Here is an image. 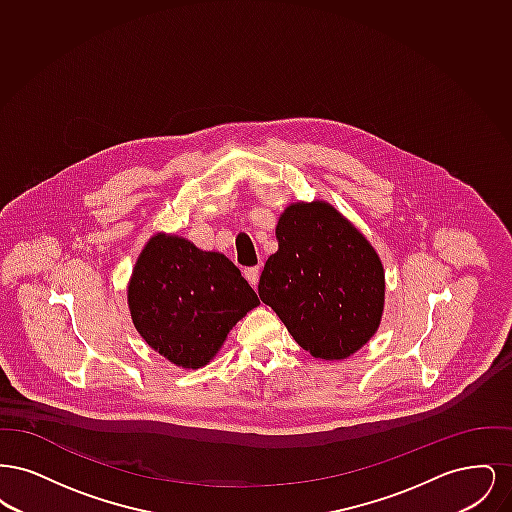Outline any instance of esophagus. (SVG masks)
<instances>
[{
  "label": "esophagus",
  "mask_w": 512,
  "mask_h": 512,
  "mask_svg": "<svg viewBox=\"0 0 512 512\" xmlns=\"http://www.w3.org/2000/svg\"><path fill=\"white\" fill-rule=\"evenodd\" d=\"M259 274H261V268L259 267H249L244 270V276L253 288H255L257 282H259Z\"/></svg>",
  "instance_id": "esophagus-1"
}]
</instances>
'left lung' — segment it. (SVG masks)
Masks as SVG:
<instances>
[{
    "label": "left lung",
    "mask_w": 512,
    "mask_h": 512,
    "mask_svg": "<svg viewBox=\"0 0 512 512\" xmlns=\"http://www.w3.org/2000/svg\"><path fill=\"white\" fill-rule=\"evenodd\" d=\"M278 251L259 297L313 357L341 361L378 332L386 272L365 234L328 201H295L276 224Z\"/></svg>",
    "instance_id": "obj_1"
}]
</instances>
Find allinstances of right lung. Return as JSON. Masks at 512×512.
I'll use <instances>...</instances> for the list:
<instances>
[{"mask_svg":"<svg viewBox=\"0 0 512 512\" xmlns=\"http://www.w3.org/2000/svg\"><path fill=\"white\" fill-rule=\"evenodd\" d=\"M134 328L172 365H209L238 320L259 305L240 268L219 251L157 232L132 268L126 288Z\"/></svg>","mask_w":512,"mask_h":512,"instance_id":"right-lung-1","label":"right lung"}]
</instances>
